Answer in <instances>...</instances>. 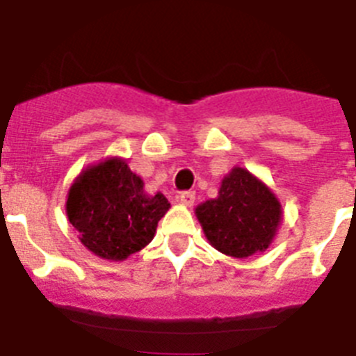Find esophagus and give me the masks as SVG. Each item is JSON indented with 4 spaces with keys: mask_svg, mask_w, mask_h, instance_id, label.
I'll list each match as a JSON object with an SVG mask.
<instances>
[{
    "mask_svg": "<svg viewBox=\"0 0 356 356\" xmlns=\"http://www.w3.org/2000/svg\"><path fill=\"white\" fill-rule=\"evenodd\" d=\"M194 200H196V193H194V191H185V193H181L180 196H178V201L185 207H193Z\"/></svg>",
    "mask_w": 356,
    "mask_h": 356,
    "instance_id": "esophagus-1",
    "label": "esophagus"
}]
</instances>
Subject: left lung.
Masks as SVG:
<instances>
[{
    "label": "left lung",
    "instance_id": "left-lung-1",
    "mask_svg": "<svg viewBox=\"0 0 356 356\" xmlns=\"http://www.w3.org/2000/svg\"><path fill=\"white\" fill-rule=\"evenodd\" d=\"M196 217L217 251L246 259L269 248L282 222V205L257 176L234 168L221 181L219 196L201 203Z\"/></svg>",
    "mask_w": 356,
    "mask_h": 356
}]
</instances>
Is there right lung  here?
<instances>
[{
    "mask_svg": "<svg viewBox=\"0 0 356 356\" xmlns=\"http://www.w3.org/2000/svg\"><path fill=\"white\" fill-rule=\"evenodd\" d=\"M169 207L163 194L144 193V181L127 160L112 156L78 176L65 212L87 250L106 260H124L153 241Z\"/></svg>",
    "mask_w": 356,
    "mask_h": 356,
    "instance_id": "obj_1",
    "label": "right lung"
}]
</instances>
